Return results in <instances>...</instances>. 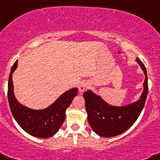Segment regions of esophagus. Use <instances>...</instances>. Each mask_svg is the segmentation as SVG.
<instances>
[{"mask_svg":"<svg viewBox=\"0 0 160 160\" xmlns=\"http://www.w3.org/2000/svg\"><path fill=\"white\" fill-rule=\"evenodd\" d=\"M88 88H89V84H88V82L84 81V82H82L80 83L79 86H78V90H79L80 92H83L85 90L88 89Z\"/></svg>","mask_w":160,"mask_h":160,"instance_id":"34e87169","label":"esophagus"}]
</instances>
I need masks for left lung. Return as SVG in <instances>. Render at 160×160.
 Returning <instances> with one entry per match:
<instances>
[{"instance_id":"obj_1","label":"left lung","mask_w":160,"mask_h":160,"mask_svg":"<svg viewBox=\"0 0 160 160\" xmlns=\"http://www.w3.org/2000/svg\"><path fill=\"white\" fill-rule=\"evenodd\" d=\"M145 73L144 90L141 98L126 106L115 107L107 104L91 91L83 93L85 108L90 126L96 134L102 137H112L129 129L140 115L146 102L148 93V78L146 69L140 59H136Z\"/></svg>"}]
</instances>
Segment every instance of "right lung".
<instances>
[{
	"label": "right lung",
	"instance_id": "add662e5",
	"mask_svg": "<svg viewBox=\"0 0 160 160\" xmlns=\"http://www.w3.org/2000/svg\"><path fill=\"white\" fill-rule=\"evenodd\" d=\"M18 60L11 68L8 79V98L13 116L18 125L31 136L38 138L53 136L65 118V111L78 93V88L65 92L52 105L42 110H33L21 105L14 95L12 74L17 68Z\"/></svg>",
	"mask_w": 160,
	"mask_h": 160
}]
</instances>
